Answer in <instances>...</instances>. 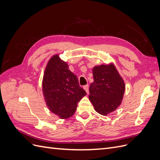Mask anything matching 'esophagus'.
Returning a JSON list of instances; mask_svg holds the SVG:
<instances>
[{"label": "esophagus", "instance_id": "obj_1", "mask_svg": "<svg viewBox=\"0 0 160 160\" xmlns=\"http://www.w3.org/2000/svg\"><path fill=\"white\" fill-rule=\"evenodd\" d=\"M83 89L85 90L87 93H89V85H86L83 87Z\"/></svg>", "mask_w": 160, "mask_h": 160}]
</instances>
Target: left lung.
<instances>
[{"mask_svg": "<svg viewBox=\"0 0 160 160\" xmlns=\"http://www.w3.org/2000/svg\"><path fill=\"white\" fill-rule=\"evenodd\" d=\"M93 75L89 98L97 112L107 115L122 103L125 83L113 63L94 67Z\"/></svg>", "mask_w": 160, "mask_h": 160, "instance_id": "left-lung-1", "label": "left lung"}]
</instances>
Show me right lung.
Returning a JSON list of instances; mask_svg holds the SVG:
<instances>
[{
	"label": "right lung",
	"instance_id": "1",
	"mask_svg": "<svg viewBox=\"0 0 160 160\" xmlns=\"http://www.w3.org/2000/svg\"><path fill=\"white\" fill-rule=\"evenodd\" d=\"M42 92L48 108L61 119L71 117L77 103L86 95L77 77L58 55L48 62L42 79Z\"/></svg>",
	"mask_w": 160,
	"mask_h": 160
}]
</instances>
